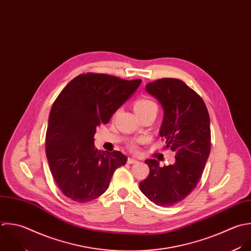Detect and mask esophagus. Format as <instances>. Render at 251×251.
<instances>
[{"instance_id": "obj_1", "label": "esophagus", "mask_w": 251, "mask_h": 251, "mask_svg": "<svg viewBox=\"0 0 251 251\" xmlns=\"http://www.w3.org/2000/svg\"><path fill=\"white\" fill-rule=\"evenodd\" d=\"M127 162H128L129 164H133V163H137L138 160L135 159V158H133V157H129L128 160H127Z\"/></svg>"}]
</instances>
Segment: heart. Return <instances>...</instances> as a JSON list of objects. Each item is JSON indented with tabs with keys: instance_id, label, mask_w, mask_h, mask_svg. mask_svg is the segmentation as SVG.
Returning <instances> with one entry per match:
<instances>
[{
	"instance_id": "1",
	"label": "heart",
	"mask_w": 251,
	"mask_h": 251,
	"mask_svg": "<svg viewBox=\"0 0 251 251\" xmlns=\"http://www.w3.org/2000/svg\"><path fill=\"white\" fill-rule=\"evenodd\" d=\"M153 109L157 110V105L152 100H150L141 99V100H138L134 104V110L137 115L145 113L150 110H153Z\"/></svg>"
}]
</instances>
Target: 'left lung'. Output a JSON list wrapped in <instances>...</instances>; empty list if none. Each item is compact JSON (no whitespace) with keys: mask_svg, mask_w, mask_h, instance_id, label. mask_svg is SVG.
Listing matches in <instances>:
<instances>
[{"mask_svg":"<svg viewBox=\"0 0 251 251\" xmlns=\"http://www.w3.org/2000/svg\"><path fill=\"white\" fill-rule=\"evenodd\" d=\"M163 109L159 136L176 152L175 163L159 166L147 159L150 175L140 183L141 192L158 206H171L197 187L210 153V118L202 99L183 81L162 78L146 86Z\"/></svg>","mask_w":251,"mask_h":251,"instance_id":"1","label":"left lung"}]
</instances>
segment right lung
<instances>
[{
    "label": "right lung",
    "mask_w": 251,
    "mask_h": 251,
    "mask_svg": "<svg viewBox=\"0 0 251 251\" xmlns=\"http://www.w3.org/2000/svg\"><path fill=\"white\" fill-rule=\"evenodd\" d=\"M142 80H123L87 73L71 80L53 102L46 135V154L51 175L62 194L84 203L100 197L114 171L125 165L120 151L95 148L97 127L137 91Z\"/></svg>",
    "instance_id": "obj_1"
}]
</instances>
